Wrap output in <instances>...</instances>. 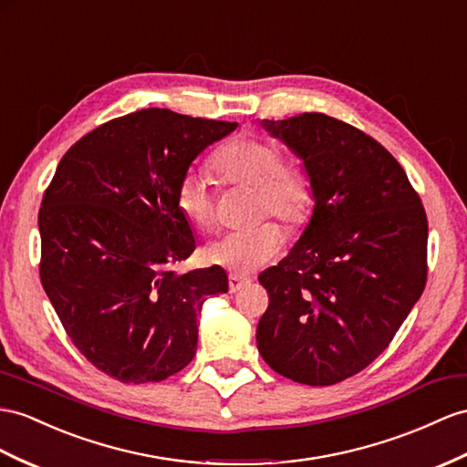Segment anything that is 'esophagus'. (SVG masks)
<instances>
[{"instance_id": "34e87169", "label": "esophagus", "mask_w": 467, "mask_h": 467, "mask_svg": "<svg viewBox=\"0 0 467 467\" xmlns=\"http://www.w3.org/2000/svg\"><path fill=\"white\" fill-rule=\"evenodd\" d=\"M244 285H248V280H243V278H238L236 274H231V276H229V292L231 294L241 292Z\"/></svg>"}]
</instances>
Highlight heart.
<instances>
[{
    "mask_svg": "<svg viewBox=\"0 0 467 467\" xmlns=\"http://www.w3.org/2000/svg\"><path fill=\"white\" fill-rule=\"evenodd\" d=\"M213 171L226 185H250L253 219L268 214L288 226H300L312 211V185L300 165L282 161L276 143L260 136H238L211 158ZM175 207L182 217L201 233L217 229L214 195L207 179L197 171L179 177ZM284 248V234L274 223H260L250 229L234 231L207 248L213 265L250 274L276 258Z\"/></svg>",
    "mask_w": 467,
    "mask_h": 467,
    "instance_id": "1",
    "label": "heart"
}]
</instances>
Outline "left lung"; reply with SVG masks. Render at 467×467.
<instances>
[{
    "label": "left lung",
    "mask_w": 467,
    "mask_h": 467,
    "mask_svg": "<svg viewBox=\"0 0 467 467\" xmlns=\"http://www.w3.org/2000/svg\"><path fill=\"white\" fill-rule=\"evenodd\" d=\"M262 128L304 161L316 205L290 254L258 276L270 296L258 351L285 379L336 385L389 348L422 296L426 213L400 163L355 126L304 112Z\"/></svg>",
    "instance_id": "left-lung-1"
}]
</instances>
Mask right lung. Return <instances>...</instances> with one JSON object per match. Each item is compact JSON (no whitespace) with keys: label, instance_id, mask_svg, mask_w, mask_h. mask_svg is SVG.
Returning a JSON list of instances; mask_svg holds the SVG:
<instances>
[{"label":"right lung","instance_id":"1","mask_svg":"<svg viewBox=\"0 0 467 467\" xmlns=\"http://www.w3.org/2000/svg\"><path fill=\"white\" fill-rule=\"evenodd\" d=\"M236 122L148 109L70 148L41 211V284L77 349L119 382H158L197 351V316L229 292L221 266L177 274L197 243L179 177Z\"/></svg>","mask_w":467,"mask_h":467}]
</instances>
